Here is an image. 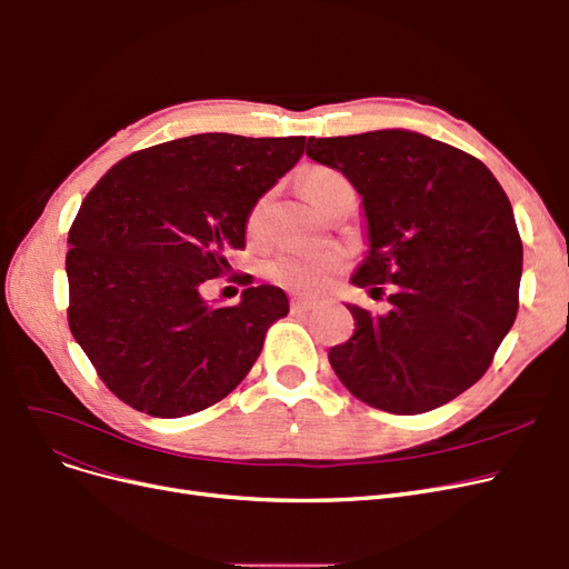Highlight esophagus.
Masks as SVG:
<instances>
[{
  "instance_id": "esophagus-1",
  "label": "esophagus",
  "mask_w": 569,
  "mask_h": 569,
  "mask_svg": "<svg viewBox=\"0 0 569 569\" xmlns=\"http://www.w3.org/2000/svg\"><path fill=\"white\" fill-rule=\"evenodd\" d=\"M316 308V299H308V297H295L291 299V311L295 313H308Z\"/></svg>"
}]
</instances>
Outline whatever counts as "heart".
Returning <instances> with one entry per match:
<instances>
[{"label":"heart","mask_w":569,"mask_h":569,"mask_svg":"<svg viewBox=\"0 0 569 569\" xmlns=\"http://www.w3.org/2000/svg\"><path fill=\"white\" fill-rule=\"evenodd\" d=\"M341 180V176H337L335 170H327V168H316L311 173L306 176L303 180V192L306 197L311 199L316 192H320L322 187L332 184ZM266 206L268 199H261L249 216V230H258L266 213ZM337 268V258L335 256H327V253H313V251H291V253H282L274 258L270 263V278L274 282H280L289 289H299V291H318L327 278H330V272Z\"/></svg>","instance_id":"b5f03b06"}]
</instances>
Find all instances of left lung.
Returning a JSON list of instances; mask_svg holds the SVG:
<instances>
[{"label":"left lung","instance_id":"obj_1","mask_svg":"<svg viewBox=\"0 0 569 569\" xmlns=\"http://www.w3.org/2000/svg\"><path fill=\"white\" fill-rule=\"evenodd\" d=\"M306 153L363 199L368 251L351 282L387 313L347 303L356 320L330 363L353 396L416 416L470 389L518 316L522 242L491 170L412 130L308 137Z\"/></svg>","mask_w":569,"mask_h":569}]
</instances>
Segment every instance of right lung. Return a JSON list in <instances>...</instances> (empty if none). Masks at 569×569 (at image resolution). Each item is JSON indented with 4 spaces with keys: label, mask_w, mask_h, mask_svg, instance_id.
I'll use <instances>...</instances> for the list:
<instances>
[{
    "label": "right lung",
    "mask_w": 569,
    "mask_h": 569,
    "mask_svg": "<svg viewBox=\"0 0 569 569\" xmlns=\"http://www.w3.org/2000/svg\"><path fill=\"white\" fill-rule=\"evenodd\" d=\"M303 147L201 132L130 153L84 197L68 232V327L120 401L182 418L244 380L287 295L258 284L211 306L201 289L247 247L253 206Z\"/></svg>",
    "instance_id": "add662e5"
}]
</instances>
